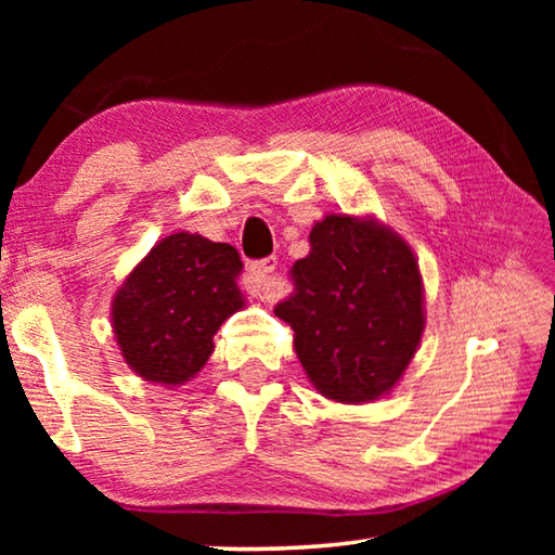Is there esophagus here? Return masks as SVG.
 Listing matches in <instances>:
<instances>
[{"mask_svg": "<svg viewBox=\"0 0 555 555\" xmlns=\"http://www.w3.org/2000/svg\"><path fill=\"white\" fill-rule=\"evenodd\" d=\"M274 269H276L274 257L259 259L249 267V291H251V296L267 300V304H271V300H276L281 296L279 281L274 279Z\"/></svg>", "mask_w": 555, "mask_h": 555, "instance_id": "34e87169", "label": "esophagus"}]
</instances>
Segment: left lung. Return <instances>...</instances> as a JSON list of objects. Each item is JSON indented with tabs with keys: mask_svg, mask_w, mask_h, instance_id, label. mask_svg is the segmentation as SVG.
Returning a JSON list of instances; mask_svg holds the SVG:
<instances>
[{
	"mask_svg": "<svg viewBox=\"0 0 555 555\" xmlns=\"http://www.w3.org/2000/svg\"><path fill=\"white\" fill-rule=\"evenodd\" d=\"M311 251L291 267L294 291L274 313L294 327L296 354L327 399L387 393L424 333V286L406 242L372 220L327 215Z\"/></svg>",
	"mask_w": 555,
	"mask_h": 555,
	"instance_id": "8db88e82",
	"label": "left lung"
}]
</instances>
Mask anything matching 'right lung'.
Wrapping results in <instances>:
<instances>
[{"label": "right lung", "instance_id": "right-lung-1", "mask_svg": "<svg viewBox=\"0 0 555 555\" xmlns=\"http://www.w3.org/2000/svg\"><path fill=\"white\" fill-rule=\"evenodd\" d=\"M232 244L176 232L149 251L112 304L125 362L139 377L183 384L208 362L212 335L244 306Z\"/></svg>", "mask_w": 555, "mask_h": 555}]
</instances>
